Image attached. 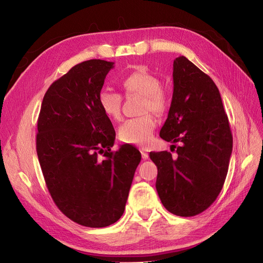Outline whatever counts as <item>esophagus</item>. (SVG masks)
<instances>
[{"label": "esophagus", "instance_id": "obj_1", "mask_svg": "<svg viewBox=\"0 0 263 263\" xmlns=\"http://www.w3.org/2000/svg\"><path fill=\"white\" fill-rule=\"evenodd\" d=\"M140 153H141L142 159H144V160H147V159L149 158V155H148L147 151H146L144 148H141V149H140Z\"/></svg>", "mask_w": 263, "mask_h": 263}]
</instances>
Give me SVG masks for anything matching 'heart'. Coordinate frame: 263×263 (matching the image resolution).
I'll return each mask as SVG.
<instances>
[{
    "label": "heart",
    "mask_w": 263,
    "mask_h": 263,
    "mask_svg": "<svg viewBox=\"0 0 263 263\" xmlns=\"http://www.w3.org/2000/svg\"><path fill=\"white\" fill-rule=\"evenodd\" d=\"M121 84L126 94H139L144 97L142 110H151L156 114H163L169 106V97L160 86V80L155 74L144 69L133 71L122 79ZM123 97L119 93L104 89L99 94L101 109L109 118L119 119L122 115ZM156 128L153 115L146 114L140 117L129 118L119 127V138L127 144L144 145L151 139Z\"/></svg>",
    "instance_id": "heart-1"
}]
</instances>
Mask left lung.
Wrapping results in <instances>:
<instances>
[{"instance_id": "left-lung-1", "label": "left lung", "mask_w": 263, "mask_h": 263, "mask_svg": "<svg viewBox=\"0 0 263 263\" xmlns=\"http://www.w3.org/2000/svg\"><path fill=\"white\" fill-rule=\"evenodd\" d=\"M160 137L179 146L177 158L168 151L149 154L158 168V195L170 213L195 216L224 185L233 135L216 84L184 55L173 61V95Z\"/></svg>"}]
</instances>
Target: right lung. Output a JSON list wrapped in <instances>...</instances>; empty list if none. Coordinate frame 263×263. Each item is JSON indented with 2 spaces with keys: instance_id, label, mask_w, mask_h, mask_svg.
Wrapping results in <instances>:
<instances>
[{
  "instance_id": "right-lung-1",
  "label": "right lung",
  "mask_w": 263,
  "mask_h": 263,
  "mask_svg": "<svg viewBox=\"0 0 263 263\" xmlns=\"http://www.w3.org/2000/svg\"><path fill=\"white\" fill-rule=\"evenodd\" d=\"M113 67L91 59L71 68L47 90L37 121V156L54 204L92 228L121 218L141 159L133 146L110 151L115 130L99 94Z\"/></svg>"
}]
</instances>
